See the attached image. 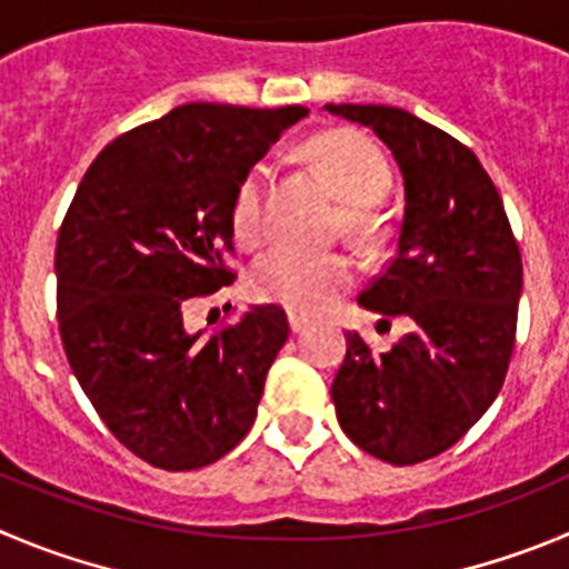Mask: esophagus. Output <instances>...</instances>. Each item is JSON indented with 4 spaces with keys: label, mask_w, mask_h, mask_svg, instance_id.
<instances>
[{
    "label": "esophagus",
    "mask_w": 569,
    "mask_h": 569,
    "mask_svg": "<svg viewBox=\"0 0 569 569\" xmlns=\"http://www.w3.org/2000/svg\"><path fill=\"white\" fill-rule=\"evenodd\" d=\"M309 322L311 320L306 315H297V311H289V326H291V331H295V333H300L302 328L309 326Z\"/></svg>",
    "instance_id": "34e87169"
}]
</instances>
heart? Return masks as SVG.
<instances>
[{
	"instance_id": "heart-1",
	"label": "heart",
	"mask_w": 569,
	"mask_h": 569,
	"mask_svg": "<svg viewBox=\"0 0 569 569\" xmlns=\"http://www.w3.org/2000/svg\"><path fill=\"white\" fill-rule=\"evenodd\" d=\"M306 159L331 182L345 201L348 230H365L368 207L379 204L392 184L390 162L370 137L350 129H333L306 142ZM269 168L252 164L232 196L230 221L241 243L263 238V199ZM357 280L353 260L342 252L309 254L295 249H272L254 263L252 291L267 302H278L297 315H320Z\"/></svg>"
}]
</instances>
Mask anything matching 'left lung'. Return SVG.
Segmentation results:
<instances>
[{
    "label": "left lung",
    "mask_w": 569,
    "mask_h": 569,
    "mask_svg": "<svg viewBox=\"0 0 569 569\" xmlns=\"http://www.w3.org/2000/svg\"><path fill=\"white\" fill-rule=\"evenodd\" d=\"M376 131L405 177L396 254L359 306L412 331L376 353L357 331L331 385L339 427L359 449L412 466L458 443L506 381L517 342L522 254L471 148L396 106L326 103Z\"/></svg>",
    "instance_id": "left-lung-1"
}]
</instances>
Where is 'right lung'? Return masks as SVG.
<instances>
[{
	"label": "right lung",
	"instance_id": "1",
	"mask_svg": "<svg viewBox=\"0 0 569 569\" xmlns=\"http://www.w3.org/2000/svg\"><path fill=\"white\" fill-rule=\"evenodd\" d=\"M302 106L184 103L111 140L56 243L58 331L78 385L120 443L164 471L216 463L258 416L289 337L278 306L190 333L182 315L236 280L230 207Z\"/></svg>",
	"mask_w": 569,
	"mask_h": 569
}]
</instances>
